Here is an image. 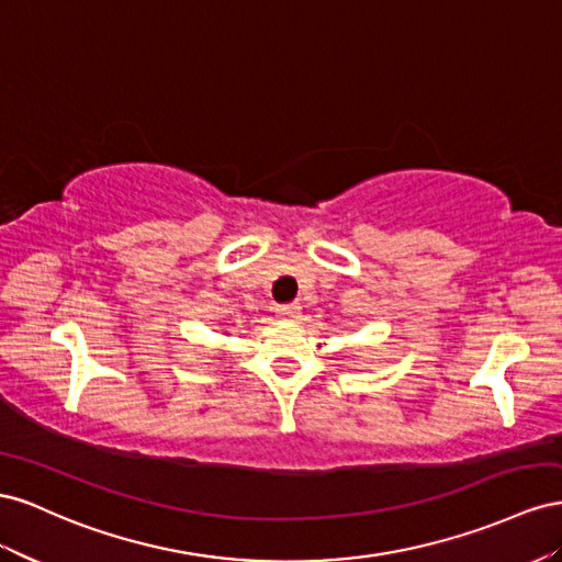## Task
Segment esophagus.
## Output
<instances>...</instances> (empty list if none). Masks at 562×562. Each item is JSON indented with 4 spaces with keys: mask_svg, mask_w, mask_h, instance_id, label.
Listing matches in <instances>:
<instances>
[{
    "mask_svg": "<svg viewBox=\"0 0 562 562\" xmlns=\"http://www.w3.org/2000/svg\"><path fill=\"white\" fill-rule=\"evenodd\" d=\"M276 313H278L280 317L292 319V317H299V315H301V306H299V303H282V306H276Z\"/></svg>",
    "mask_w": 562,
    "mask_h": 562,
    "instance_id": "esophagus-1",
    "label": "esophagus"
}]
</instances>
